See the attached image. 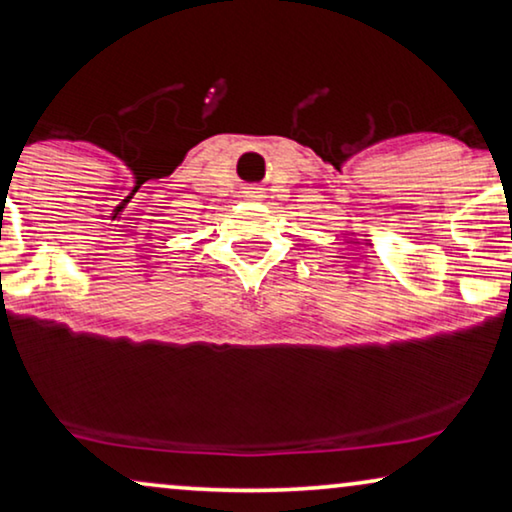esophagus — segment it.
<instances>
[{
    "mask_svg": "<svg viewBox=\"0 0 512 512\" xmlns=\"http://www.w3.org/2000/svg\"><path fill=\"white\" fill-rule=\"evenodd\" d=\"M244 198H249V200H261V198H263V188L247 186V188H244Z\"/></svg>",
    "mask_w": 512,
    "mask_h": 512,
    "instance_id": "1",
    "label": "esophagus"
}]
</instances>
